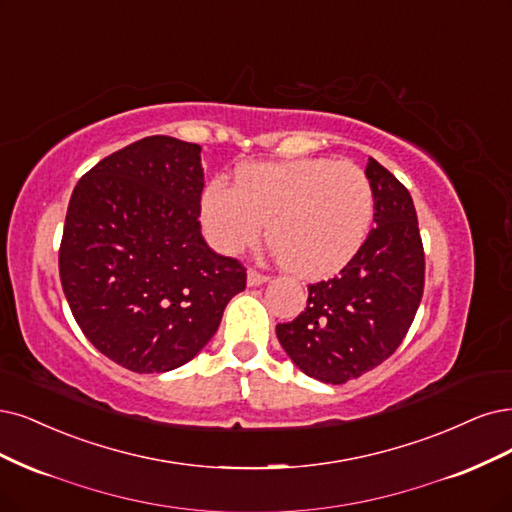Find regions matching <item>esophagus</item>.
<instances>
[{
    "label": "esophagus",
    "mask_w": 512,
    "mask_h": 512,
    "mask_svg": "<svg viewBox=\"0 0 512 512\" xmlns=\"http://www.w3.org/2000/svg\"><path fill=\"white\" fill-rule=\"evenodd\" d=\"M267 281H269L267 275H262V273H258V271H248V286H250V288L267 284Z\"/></svg>",
    "instance_id": "obj_1"
}]
</instances>
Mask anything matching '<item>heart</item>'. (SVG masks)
Returning a JSON list of instances; mask_svg holds the SVG:
<instances>
[{"label": "heart", "mask_w": 512, "mask_h": 512, "mask_svg": "<svg viewBox=\"0 0 512 512\" xmlns=\"http://www.w3.org/2000/svg\"><path fill=\"white\" fill-rule=\"evenodd\" d=\"M375 216V192L356 165L330 158L252 163L237 186L211 182L201 222L211 245L235 256L254 245L264 222L275 256L301 279L339 273L364 245Z\"/></svg>", "instance_id": "1"}]
</instances>
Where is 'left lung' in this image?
Segmentation results:
<instances>
[{
  "label": "left lung",
  "mask_w": 512,
  "mask_h": 512,
  "mask_svg": "<svg viewBox=\"0 0 512 512\" xmlns=\"http://www.w3.org/2000/svg\"><path fill=\"white\" fill-rule=\"evenodd\" d=\"M375 228L341 273L309 286L307 309L277 339L307 377L341 385L390 358L424 294V245L409 190L368 158Z\"/></svg>",
  "instance_id": "8db88e82"
}]
</instances>
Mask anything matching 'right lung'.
Returning a JSON list of instances; mask_svg holds the SVG:
<instances>
[{"label":"right lung","instance_id":"right-lung-1","mask_svg":"<svg viewBox=\"0 0 512 512\" xmlns=\"http://www.w3.org/2000/svg\"><path fill=\"white\" fill-rule=\"evenodd\" d=\"M201 146L144 137L82 175L59 273L84 337L133 373L184 366L214 337L245 269L201 235Z\"/></svg>","mask_w":512,"mask_h":512}]
</instances>
